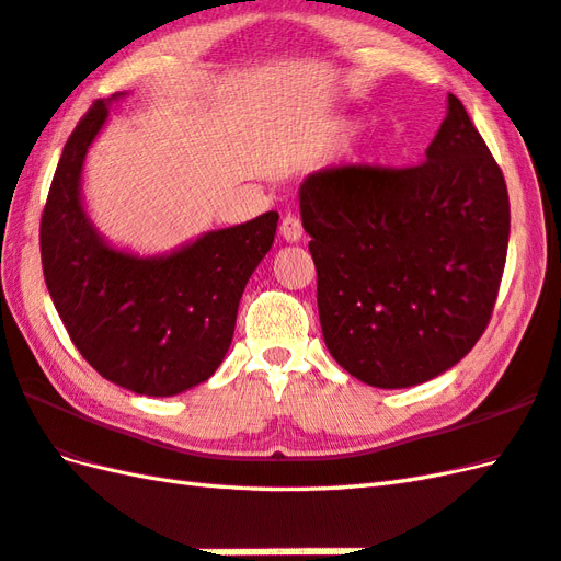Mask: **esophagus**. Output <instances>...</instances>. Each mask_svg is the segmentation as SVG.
<instances>
[{
  "mask_svg": "<svg viewBox=\"0 0 561 561\" xmlns=\"http://www.w3.org/2000/svg\"><path fill=\"white\" fill-rule=\"evenodd\" d=\"M280 238L285 242H300L302 240V222L295 216H285L280 222Z\"/></svg>",
  "mask_w": 561,
  "mask_h": 561,
  "instance_id": "34e87169",
  "label": "esophagus"
}]
</instances>
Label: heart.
<instances>
[{"instance_id":"1","label":"heart","mask_w":561,"mask_h":561,"mask_svg":"<svg viewBox=\"0 0 561 561\" xmlns=\"http://www.w3.org/2000/svg\"><path fill=\"white\" fill-rule=\"evenodd\" d=\"M357 131V124L353 122H335L333 129H331V136L335 141H343L347 139V136H353Z\"/></svg>"}]
</instances>
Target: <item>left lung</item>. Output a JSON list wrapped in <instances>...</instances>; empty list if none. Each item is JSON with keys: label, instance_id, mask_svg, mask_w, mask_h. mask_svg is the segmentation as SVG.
I'll use <instances>...</instances> for the list:
<instances>
[{"label": "left lung", "instance_id": "1", "mask_svg": "<svg viewBox=\"0 0 561 561\" xmlns=\"http://www.w3.org/2000/svg\"><path fill=\"white\" fill-rule=\"evenodd\" d=\"M425 156L403 170H319L300 186L323 343L377 389L458 365L488 329L504 273L506 182L451 93Z\"/></svg>", "mask_w": 561, "mask_h": 561}]
</instances>
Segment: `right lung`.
Listing matches in <instances>:
<instances>
[{
    "label": "right lung",
    "instance_id": "1",
    "mask_svg": "<svg viewBox=\"0 0 561 561\" xmlns=\"http://www.w3.org/2000/svg\"><path fill=\"white\" fill-rule=\"evenodd\" d=\"M124 95L93 103L61 151L41 220L43 273L85 363L122 389L168 398L220 367L278 214L202 232L165 254L112 244L85 210L81 175L112 103Z\"/></svg>",
    "mask_w": 561,
    "mask_h": 561
}]
</instances>
